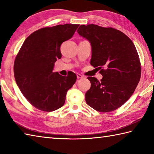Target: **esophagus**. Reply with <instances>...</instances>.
<instances>
[{
  "label": "esophagus",
  "instance_id": "1",
  "mask_svg": "<svg viewBox=\"0 0 154 154\" xmlns=\"http://www.w3.org/2000/svg\"><path fill=\"white\" fill-rule=\"evenodd\" d=\"M77 77L78 79H83V78H84V77L83 76V75H81V74H79V73L77 74Z\"/></svg>",
  "mask_w": 154,
  "mask_h": 154
}]
</instances>
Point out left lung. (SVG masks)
<instances>
[{"label": "left lung", "instance_id": "1", "mask_svg": "<svg viewBox=\"0 0 154 154\" xmlns=\"http://www.w3.org/2000/svg\"><path fill=\"white\" fill-rule=\"evenodd\" d=\"M79 35L91 45L90 63L100 70L99 81L88 77L91 87L85 93L87 103L100 112L118 109L133 94L141 77V65L136 48L127 35L111 27L81 25Z\"/></svg>", "mask_w": 154, "mask_h": 154}]
</instances>
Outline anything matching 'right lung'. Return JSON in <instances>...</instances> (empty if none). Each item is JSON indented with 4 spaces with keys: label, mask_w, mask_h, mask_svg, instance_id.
<instances>
[{
    "label": "right lung",
    "mask_w": 154,
    "mask_h": 154,
    "mask_svg": "<svg viewBox=\"0 0 154 154\" xmlns=\"http://www.w3.org/2000/svg\"><path fill=\"white\" fill-rule=\"evenodd\" d=\"M79 26L65 24L37 30L25 39L15 58L17 85L39 110L50 112L61 107L77 80L73 72L64 77L53 71L57 59L61 58V44L73 37Z\"/></svg>",
    "instance_id": "obj_1"
}]
</instances>
